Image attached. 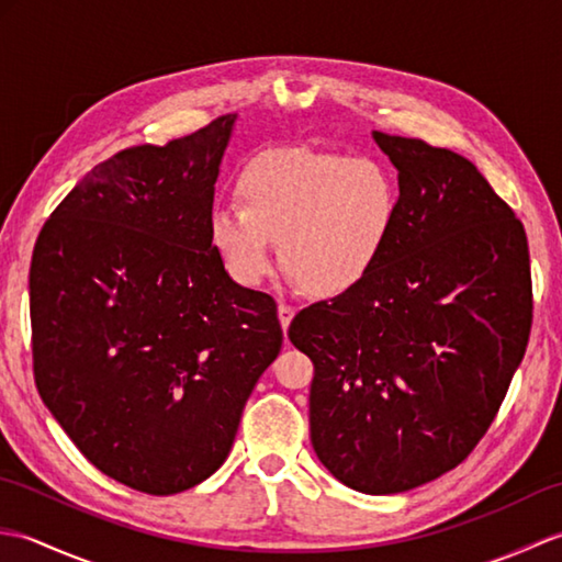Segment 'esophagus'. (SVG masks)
I'll return each mask as SVG.
<instances>
[{"label": "esophagus", "instance_id": "obj_1", "mask_svg": "<svg viewBox=\"0 0 562 562\" xmlns=\"http://www.w3.org/2000/svg\"><path fill=\"white\" fill-rule=\"evenodd\" d=\"M278 318H280V326H282V330H288V328H290V324H292V318H294V306L280 304V306H278Z\"/></svg>", "mask_w": 562, "mask_h": 562}]
</instances>
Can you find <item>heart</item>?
I'll return each mask as SVG.
<instances>
[{
	"label": "heart",
	"instance_id": "obj_1",
	"mask_svg": "<svg viewBox=\"0 0 562 562\" xmlns=\"http://www.w3.org/2000/svg\"><path fill=\"white\" fill-rule=\"evenodd\" d=\"M241 207L210 212V244L229 278L258 288L284 266L318 296L360 288L386 258L401 214L398 176L376 157L274 149L246 164Z\"/></svg>",
	"mask_w": 562,
	"mask_h": 562
}]
</instances>
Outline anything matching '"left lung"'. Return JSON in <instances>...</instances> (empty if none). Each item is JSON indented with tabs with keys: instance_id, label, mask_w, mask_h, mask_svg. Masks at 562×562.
<instances>
[{
	"instance_id": "8db88e82",
	"label": "left lung",
	"mask_w": 562,
	"mask_h": 562,
	"mask_svg": "<svg viewBox=\"0 0 562 562\" xmlns=\"http://www.w3.org/2000/svg\"><path fill=\"white\" fill-rule=\"evenodd\" d=\"M372 137L401 186L389 254L288 336L314 362L318 461L352 491L393 495L457 469L495 420L527 352L531 266L521 222L469 159Z\"/></svg>"
}]
</instances>
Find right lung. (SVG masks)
Segmentation results:
<instances>
[{
	"label": "right lung",
	"instance_id": "right-lung-1",
	"mask_svg": "<svg viewBox=\"0 0 562 562\" xmlns=\"http://www.w3.org/2000/svg\"><path fill=\"white\" fill-rule=\"evenodd\" d=\"M234 123L117 151L71 188L33 248L41 398L101 473L147 495L220 469L282 348L272 296L236 284L210 244Z\"/></svg>",
	"mask_w": 562,
	"mask_h": 562
}]
</instances>
